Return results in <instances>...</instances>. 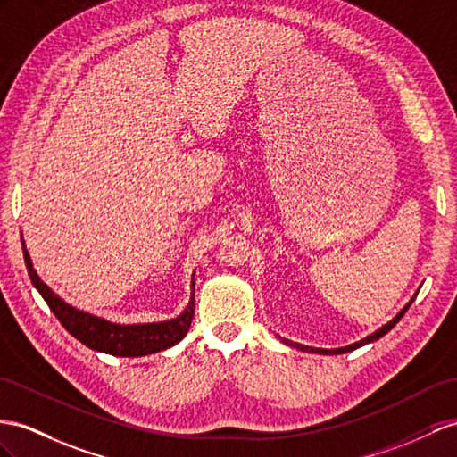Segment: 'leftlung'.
I'll return each instance as SVG.
<instances>
[{
    "label": "left lung",
    "instance_id": "left-lung-1",
    "mask_svg": "<svg viewBox=\"0 0 457 457\" xmlns=\"http://www.w3.org/2000/svg\"><path fill=\"white\" fill-rule=\"evenodd\" d=\"M415 299V297H413ZM413 299L407 303V305L395 314V319H392L388 324H384L380 330H377L374 334H370V336H367L365 340H361V342H355V344H351V345H347V347H340V349H317V347H309V345H303V344H295V342H289V340H284V337H279V340H282L284 344H287V345H294V347H297V349H301V351H307V353H320V355H340V353H347V351H353V349H357V347H361V345H365V344H370V342H374V340H378V337H382L384 334H388L394 326L402 320V317L405 314V311L411 307V303H413Z\"/></svg>",
    "mask_w": 457,
    "mask_h": 457
}]
</instances>
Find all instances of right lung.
Returning <instances> with one entry per match:
<instances>
[{"label": "right lung", "mask_w": 457, "mask_h": 457, "mask_svg": "<svg viewBox=\"0 0 457 457\" xmlns=\"http://www.w3.org/2000/svg\"><path fill=\"white\" fill-rule=\"evenodd\" d=\"M22 253H25L27 270L34 287L40 291V295L44 297L46 303H48V307L52 309L57 320L63 324V328L69 334L75 336L80 344H85L90 349L102 351V353H110L115 357H143V355L156 353V351H162V349H168L178 342H181L187 330H189L193 314H195V297H191L189 305H187V309L179 314L178 319L168 320V322L131 324V326L113 324L95 317V314H88L79 309H73L71 305H67L65 301L57 297L54 291L38 278L37 270L32 268L30 256L25 249V241H22Z\"/></svg>", "instance_id": "add662e5"}]
</instances>
